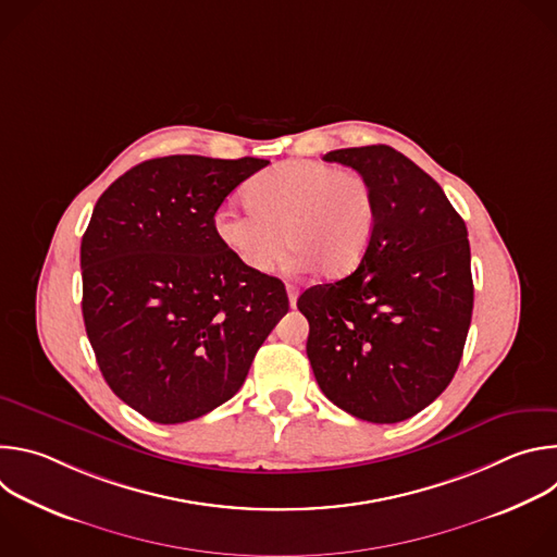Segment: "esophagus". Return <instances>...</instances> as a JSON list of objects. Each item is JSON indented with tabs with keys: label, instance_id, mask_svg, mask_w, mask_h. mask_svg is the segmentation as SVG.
<instances>
[{
	"label": "esophagus",
	"instance_id": "34e87169",
	"mask_svg": "<svg viewBox=\"0 0 557 557\" xmlns=\"http://www.w3.org/2000/svg\"><path fill=\"white\" fill-rule=\"evenodd\" d=\"M286 293H288V304H290V308H295V306H297V288H295L293 284H288V286H286Z\"/></svg>",
	"mask_w": 557,
	"mask_h": 557
}]
</instances>
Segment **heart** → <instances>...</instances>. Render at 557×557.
I'll return each instance as SVG.
<instances>
[{
  "mask_svg": "<svg viewBox=\"0 0 557 557\" xmlns=\"http://www.w3.org/2000/svg\"><path fill=\"white\" fill-rule=\"evenodd\" d=\"M249 209L224 205L213 215L220 245L251 273H269L284 249L297 269L342 277L363 260L376 222L370 181L320 161L280 163L245 187ZM287 243H283V237Z\"/></svg>",
  "mask_w": 557,
  "mask_h": 557,
  "instance_id": "1",
  "label": "heart"
}]
</instances>
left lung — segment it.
Returning a JSON list of instances; mask_svg holds the SVG:
<instances>
[{
	"label": "left lung",
	"mask_w": 557,
	"mask_h": 557,
	"mask_svg": "<svg viewBox=\"0 0 557 557\" xmlns=\"http://www.w3.org/2000/svg\"><path fill=\"white\" fill-rule=\"evenodd\" d=\"M361 172L376 222L361 264L304 290L306 355L317 383L344 412L399 423L449 385L473 308L467 226L441 185L387 145L324 156Z\"/></svg>",
	"instance_id": "8db88e82"
}]
</instances>
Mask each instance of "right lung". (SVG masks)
I'll return each instance as SVG.
<instances>
[{"label": "right lung", "mask_w": 557, "mask_h": 557, "mask_svg": "<svg viewBox=\"0 0 557 557\" xmlns=\"http://www.w3.org/2000/svg\"><path fill=\"white\" fill-rule=\"evenodd\" d=\"M262 158H151L114 181L82 240L84 322L103 379L153 423L194 421L243 387L288 312L277 277L220 245L213 215Z\"/></svg>", "instance_id": "obj_1"}]
</instances>
